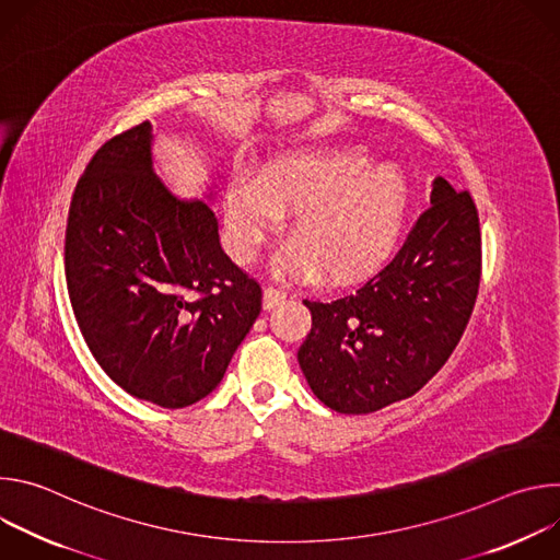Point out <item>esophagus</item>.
Instances as JSON below:
<instances>
[{
    "instance_id": "34e87169",
    "label": "esophagus",
    "mask_w": 560,
    "mask_h": 560,
    "mask_svg": "<svg viewBox=\"0 0 560 560\" xmlns=\"http://www.w3.org/2000/svg\"><path fill=\"white\" fill-rule=\"evenodd\" d=\"M285 299H288V292L281 290V288L270 285V288L264 290V307H266V310H272V307L281 305Z\"/></svg>"
}]
</instances>
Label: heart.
<instances>
[{
  "mask_svg": "<svg viewBox=\"0 0 560 560\" xmlns=\"http://www.w3.org/2000/svg\"><path fill=\"white\" fill-rule=\"evenodd\" d=\"M410 206L408 177L396 164H374L365 145L337 143L290 150L259 177H232L223 192L225 246L238 264L294 219V242L277 257L283 277L322 275L332 285L376 272L401 238Z\"/></svg>",
  "mask_w": 560,
  "mask_h": 560,
  "instance_id": "b5f03b06",
  "label": "heart"
}]
</instances>
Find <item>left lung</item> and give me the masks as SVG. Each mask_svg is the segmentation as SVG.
Returning a JSON list of instances; mask_svg holds the SVG:
<instances>
[{
	"label": "left lung",
	"instance_id": "obj_1",
	"mask_svg": "<svg viewBox=\"0 0 560 560\" xmlns=\"http://www.w3.org/2000/svg\"><path fill=\"white\" fill-rule=\"evenodd\" d=\"M394 259L357 292L303 301L312 330L299 365L322 404L370 415L417 394L460 341L481 281V228L469 192L443 177Z\"/></svg>",
	"mask_w": 560,
	"mask_h": 560
}]
</instances>
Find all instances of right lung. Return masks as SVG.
<instances>
[{
    "label": "right lung",
    "mask_w": 560,
    "mask_h": 560,
    "mask_svg": "<svg viewBox=\"0 0 560 560\" xmlns=\"http://www.w3.org/2000/svg\"><path fill=\"white\" fill-rule=\"evenodd\" d=\"M66 283L102 370L168 410L221 383L261 312V285L221 250L212 208L154 175L150 121L106 141L77 182Z\"/></svg>",
    "instance_id": "obj_1"
}]
</instances>
